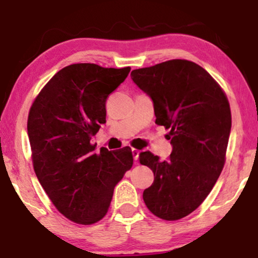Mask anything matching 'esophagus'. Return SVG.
Here are the masks:
<instances>
[{
  "mask_svg": "<svg viewBox=\"0 0 258 258\" xmlns=\"http://www.w3.org/2000/svg\"><path fill=\"white\" fill-rule=\"evenodd\" d=\"M132 156H133V160H135V162L138 161V156H139V150L135 149V148H132Z\"/></svg>",
  "mask_w": 258,
  "mask_h": 258,
  "instance_id": "1",
  "label": "esophagus"
}]
</instances>
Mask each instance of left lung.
Here are the masks:
<instances>
[{
    "label": "left lung",
    "instance_id": "1",
    "mask_svg": "<svg viewBox=\"0 0 258 258\" xmlns=\"http://www.w3.org/2000/svg\"><path fill=\"white\" fill-rule=\"evenodd\" d=\"M131 79L153 100L155 122L170 128L172 146L166 161L148 150L139 154L154 173L143 200L162 220H179L201 205L222 172L232 128L229 103L205 69L183 59L136 69Z\"/></svg>",
    "mask_w": 258,
    "mask_h": 258
}]
</instances>
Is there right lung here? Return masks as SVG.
I'll return each instance as SVG.
<instances>
[{"label": "right lung", "mask_w": 258, "mask_h": 258, "mask_svg": "<svg viewBox=\"0 0 258 258\" xmlns=\"http://www.w3.org/2000/svg\"><path fill=\"white\" fill-rule=\"evenodd\" d=\"M130 70L90 63L65 67L47 82L29 112L35 173L53 205L75 223L102 220L115 185L132 167L131 148L96 152L92 144L105 123L106 98Z\"/></svg>", "instance_id": "right-lung-1"}]
</instances>
